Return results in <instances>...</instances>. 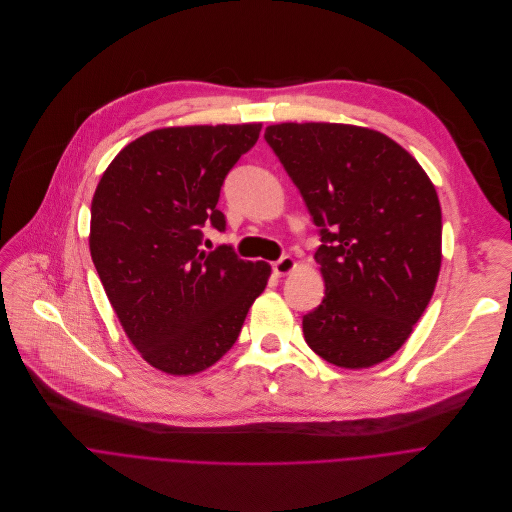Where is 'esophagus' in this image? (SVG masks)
Segmentation results:
<instances>
[{"label": "esophagus", "instance_id": "obj_1", "mask_svg": "<svg viewBox=\"0 0 512 512\" xmlns=\"http://www.w3.org/2000/svg\"><path fill=\"white\" fill-rule=\"evenodd\" d=\"M294 266H296L294 258H290V256H282L280 260H276V262L272 264V270H274V274H276V276H284V274L292 272V270H294Z\"/></svg>", "mask_w": 512, "mask_h": 512}]
</instances>
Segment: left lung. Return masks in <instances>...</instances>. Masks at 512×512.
Masks as SVG:
<instances>
[{"instance_id": "left-lung-1", "label": "left lung", "mask_w": 512, "mask_h": 512, "mask_svg": "<svg viewBox=\"0 0 512 512\" xmlns=\"http://www.w3.org/2000/svg\"><path fill=\"white\" fill-rule=\"evenodd\" d=\"M266 143L319 226L325 298L302 317L309 347L345 369L389 359L412 335L442 264V210L420 163L383 133L270 125Z\"/></svg>"}]
</instances>
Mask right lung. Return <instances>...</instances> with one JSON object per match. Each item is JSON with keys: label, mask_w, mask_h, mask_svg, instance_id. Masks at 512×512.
<instances>
[{"label": "right lung", "mask_w": 512, "mask_h": 512, "mask_svg": "<svg viewBox=\"0 0 512 512\" xmlns=\"http://www.w3.org/2000/svg\"><path fill=\"white\" fill-rule=\"evenodd\" d=\"M260 123L151 131L102 173L90 206V256L143 359L171 375L212 367L236 343L270 266L232 246L201 248L203 226L224 232L218 199Z\"/></svg>", "instance_id": "1"}]
</instances>
